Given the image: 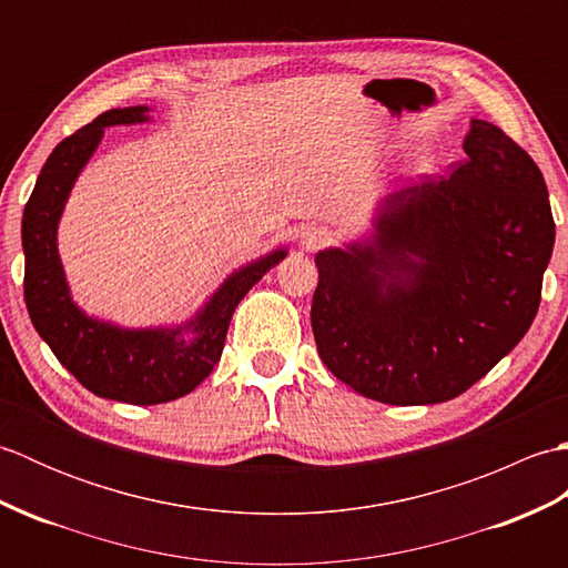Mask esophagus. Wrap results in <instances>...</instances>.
<instances>
[{
  "label": "esophagus",
  "instance_id": "esophagus-1",
  "mask_svg": "<svg viewBox=\"0 0 568 568\" xmlns=\"http://www.w3.org/2000/svg\"><path fill=\"white\" fill-rule=\"evenodd\" d=\"M332 241V232L327 226L320 224H310L303 229V236H300V244H303L307 251H317L322 246H327Z\"/></svg>",
  "mask_w": 568,
  "mask_h": 568
}]
</instances>
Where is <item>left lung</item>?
<instances>
[{
    "instance_id": "obj_1",
    "label": "left lung",
    "mask_w": 568,
    "mask_h": 568,
    "mask_svg": "<svg viewBox=\"0 0 568 568\" xmlns=\"http://www.w3.org/2000/svg\"><path fill=\"white\" fill-rule=\"evenodd\" d=\"M449 178L393 192L376 241L317 253V352L336 378L388 405L466 393L527 334L554 248L545 175L474 119Z\"/></svg>"
}]
</instances>
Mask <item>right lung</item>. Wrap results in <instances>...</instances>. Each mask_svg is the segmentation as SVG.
<instances>
[{"instance_id":"1","label":"right lung","mask_w":568,"mask_h":568,"mask_svg":"<svg viewBox=\"0 0 568 568\" xmlns=\"http://www.w3.org/2000/svg\"><path fill=\"white\" fill-rule=\"evenodd\" d=\"M146 106L110 110L60 141L36 180L21 220V246L27 256L23 300L36 332L90 393L129 405L171 403L195 390L224 352L236 305L265 271L285 258V251L277 248L239 268L200 315L178 329H119L75 307L55 246L60 212L82 165L98 149L104 126L146 122ZM185 331L191 332L190 337L184 336Z\"/></svg>"}]
</instances>
